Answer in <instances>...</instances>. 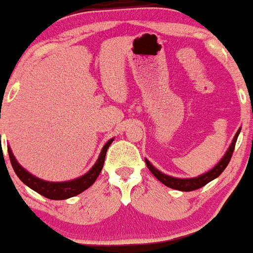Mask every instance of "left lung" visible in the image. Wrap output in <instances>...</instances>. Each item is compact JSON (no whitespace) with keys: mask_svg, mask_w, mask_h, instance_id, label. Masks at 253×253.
Returning <instances> with one entry per match:
<instances>
[{"mask_svg":"<svg viewBox=\"0 0 253 253\" xmlns=\"http://www.w3.org/2000/svg\"><path fill=\"white\" fill-rule=\"evenodd\" d=\"M239 133H240V129L238 130L237 134L234 135V139L233 141H232L231 146H229V149L227 150V152H226V155L222 157L221 161H220L211 171H208V172L203 173V175L199 177H195V178H176V177L164 175V173H162L161 171L157 170L156 168L153 167L149 161H147V159L145 162H146L147 168H149V170L153 173V176H155L159 182H162L163 184L167 185V187L172 188V189H176V190H181V191L196 190L199 189V188H202L203 185H206L211 181H213V179H215L217 176L221 175V172L226 169V167L228 165L229 161H231V157L233 155V151H234V147H236V143H237V139H238V135H239Z\"/></svg>","mask_w":253,"mask_h":253,"instance_id":"obj_1","label":"left lung"}]
</instances>
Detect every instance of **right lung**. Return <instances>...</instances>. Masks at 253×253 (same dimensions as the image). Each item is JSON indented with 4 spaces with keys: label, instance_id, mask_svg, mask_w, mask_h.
I'll use <instances>...</instances> for the list:
<instances>
[{
    "label": "right lung",
    "instance_id": "obj_1",
    "mask_svg": "<svg viewBox=\"0 0 253 253\" xmlns=\"http://www.w3.org/2000/svg\"><path fill=\"white\" fill-rule=\"evenodd\" d=\"M112 141L113 139H110L108 143L104 145L102 151H101V155L98 157L97 162L95 163L94 167H92L91 169L85 173V175L80 177V178L72 179V181H69V182L54 183V182H46V181H42V179L37 178L36 176L31 175L28 171H26L21 165L17 163L15 157L13 156V153H11V150L9 147H8V155H9L11 167H13V169L15 171L17 177H19V178L21 179L26 185H28L31 189H33L34 191H37L38 194L47 197V199L50 200H65V199H69V197L76 196L78 194L82 193V191L88 189L90 185L96 181V178L98 177V175H100L101 170H102L103 168L107 150H108L109 145L112 144Z\"/></svg>",
    "mask_w": 253,
    "mask_h": 253
}]
</instances>
